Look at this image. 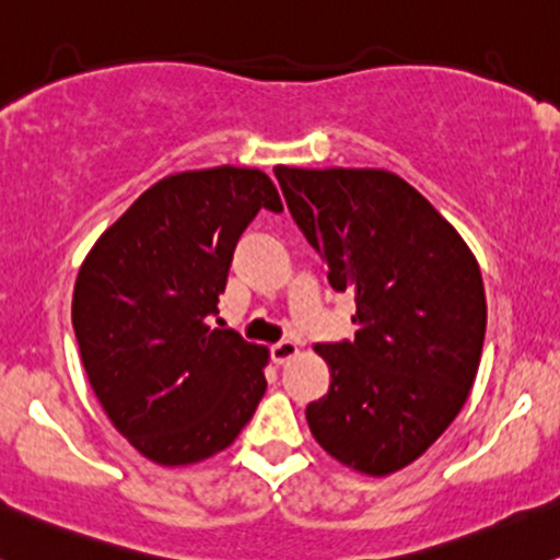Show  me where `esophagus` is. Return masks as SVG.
<instances>
[{"mask_svg":"<svg viewBox=\"0 0 560 560\" xmlns=\"http://www.w3.org/2000/svg\"><path fill=\"white\" fill-rule=\"evenodd\" d=\"M269 354H272L275 364H285L288 360H291V357L299 354V347L293 341H280V343H275Z\"/></svg>","mask_w":560,"mask_h":560,"instance_id":"34e87169","label":"esophagus"}]
</instances>
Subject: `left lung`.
<instances>
[{"mask_svg": "<svg viewBox=\"0 0 560 560\" xmlns=\"http://www.w3.org/2000/svg\"><path fill=\"white\" fill-rule=\"evenodd\" d=\"M275 177L291 217L354 296L351 341L317 343L330 388L306 407L317 444L343 466H410L466 405L481 362L487 296L457 230L383 168H293Z\"/></svg>", "mask_w": 560, "mask_h": 560, "instance_id": "1", "label": "left lung"}]
</instances>
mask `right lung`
<instances>
[{"instance_id": "add662e5", "label": "right lung", "mask_w": 560, "mask_h": 560, "mask_svg": "<svg viewBox=\"0 0 560 560\" xmlns=\"http://www.w3.org/2000/svg\"><path fill=\"white\" fill-rule=\"evenodd\" d=\"M261 209L282 211L259 168L155 182L100 235L73 288V330L105 416L159 466L228 450L267 392L269 351L211 328L232 250Z\"/></svg>"}]
</instances>
